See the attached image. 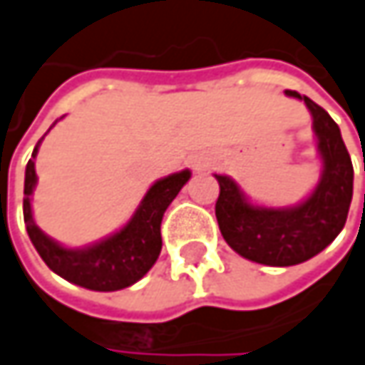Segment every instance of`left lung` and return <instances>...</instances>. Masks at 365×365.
<instances>
[{"label":"left lung","instance_id":"obj_1","mask_svg":"<svg viewBox=\"0 0 365 365\" xmlns=\"http://www.w3.org/2000/svg\"><path fill=\"white\" fill-rule=\"evenodd\" d=\"M286 96L303 100L314 118L322 158V175L314 192L294 207H259L232 178L215 175V215L223 240L240 257L269 267L297 265L322 252L345 227L353 198V165L339 125L307 96L290 89Z\"/></svg>","mask_w":365,"mask_h":365}]
</instances>
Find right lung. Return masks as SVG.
I'll return each mask as SVG.
<instances>
[{
    "instance_id": "add662e5",
    "label": "right lung",
    "mask_w": 365,
    "mask_h": 365,
    "mask_svg": "<svg viewBox=\"0 0 365 365\" xmlns=\"http://www.w3.org/2000/svg\"><path fill=\"white\" fill-rule=\"evenodd\" d=\"M41 140L37 142L33 150V158L29 160L24 171V200H22L26 232L39 257L60 278L98 292L120 290L142 280L150 272V267L156 263L163 249V238H160L163 215L192 173L183 169L180 173L154 182L146 192V196L142 198L140 207L135 209V213L118 232L89 247L68 249L51 240L48 234H43L33 219L31 196L37 185L35 156L41 146Z\"/></svg>"
}]
</instances>
